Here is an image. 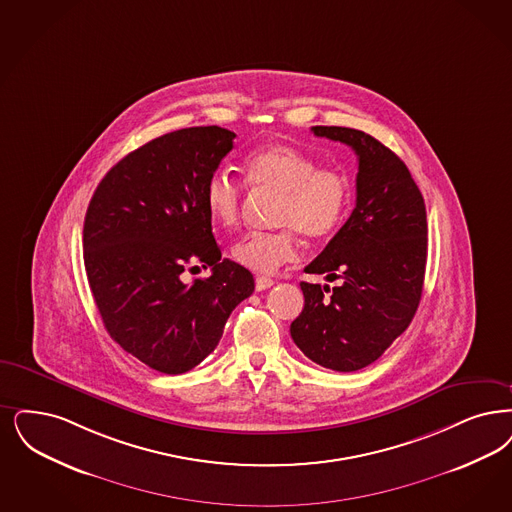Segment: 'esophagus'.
<instances>
[{"instance_id":"esophagus-1","label":"esophagus","mask_w":512,"mask_h":512,"mask_svg":"<svg viewBox=\"0 0 512 512\" xmlns=\"http://www.w3.org/2000/svg\"><path fill=\"white\" fill-rule=\"evenodd\" d=\"M272 286H274V280L268 278V276H257V278H255V289H257V291H265V289Z\"/></svg>"}]
</instances>
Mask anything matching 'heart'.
Listing matches in <instances>:
<instances>
[{
    "label": "heart",
    "mask_w": 512,
    "mask_h": 512,
    "mask_svg": "<svg viewBox=\"0 0 512 512\" xmlns=\"http://www.w3.org/2000/svg\"><path fill=\"white\" fill-rule=\"evenodd\" d=\"M244 179L257 190L280 194L276 232L247 234L232 247V259L255 272H274L297 259L299 232L308 240L331 236L347 219L352 190L347 177L307 152L270 144L253 152L244 164ZM244 188L226 171H215L205 183L204 202L213 223L232 228L242 215Z\"/></svg>",
    "instance_id": "obj_1"
}]
</instances>
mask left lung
Returning a JSON list of instances; mask_svg holds the SVG:
<instances>
[{
  "instance_id": "8db88e82",
  "label": "left lung",
  "mask_w": 512,
  "mask_h": 512,
  "mask_svg": "<svg viewBox=\"0 0 512 512\" xmlns=\"http://www.w3.org/2000/svg\"><path fill=\"white\" fill-rule=\"evenodd\" d=\"M358 156L356 207L326 249L305 268L339 286L301 282L303 312L291 322L295 345L333 371L373 364L408 329L427 265V209L406 164L364 131L312 127Z\"/></svg>"
}]
</instances>
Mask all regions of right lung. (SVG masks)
<instances>
[{"mask_svg": "<svg viewBox=\"0 0 512 512\" xmlns=\"http://www.w3.org/2000/svg\"><path fill=\"white\" fill-rule=\"evenodd\" d=\"M236 133L186 127L127 154L97 186L83 223V263L104 328L148 368H196L247 299L253 274L221 259L204 202ZM212 266L209 279L183 272Z\"/></svg>", "mask_w": 512, "mask_h": 512, "instance_id": "1", "label": "right lung"}]
</instances>
